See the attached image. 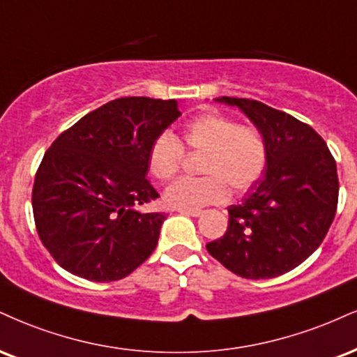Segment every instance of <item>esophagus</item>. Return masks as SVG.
Instances as JSON below:
<instances>
[{
  "mask_svg": "<svg viewBox=\"0 0 357 357\" xmlns=\"http://www.w3.org/2000/svg\"><path fill=\"white\" fill-rule=\"evenodd\" d=\"M179 213L186 214V216H192V218H197V216H201V214H203L201 209H179Z\"/></svg>",
  "mask_w": 357,
  "mask_h": 357,
  "instance_id": "1",
  "label": "esophagus"
}]
</instances>
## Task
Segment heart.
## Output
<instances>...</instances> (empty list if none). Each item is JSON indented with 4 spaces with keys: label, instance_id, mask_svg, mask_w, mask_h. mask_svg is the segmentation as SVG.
Instances as JSON below:
<instances>
[{
    "label": "heart",
    "instance_id": "1",
    "mask_svg": "<svg viewBox=\"0 0 357 357\" xmlns=\"http://www.w3.org/2000/svg\"><path fill=\"white\" fill-rule=\"evenodd\" d=\"M204 153L203 178H181L165 192L173 208L199 209L221 204L229 197V188L238 195L251 190L263 178L269 162L266 136L252 124H239L233 116L208 111L183 128L181 139L161 132L148 153V167L160 181H169L181 171L184 149Z\"/></svg>",
    "mask_w": 357,
    "mask_h": 357
}]
</instances>
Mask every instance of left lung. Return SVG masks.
<instances>
[{
	"mask_svg": "<svg viewBox=\"0 0 357 357\" xmlns=\"http://www.w3.org/2000/svg\"><path fill=\"white\" fill-rule=\"evenodd\" d=\"M220 101L239 106L266 136L264 178L227 208L225 236L206 249L231 273L269 279L289 273L319 248L337 209L336 161L326 141L306 123L248 98Z\"/></svg>",
	"mask_w": 357,
	"mask_h": 357,
	"instance_id": "1",
	"label": "left lung"
}]
</instances>
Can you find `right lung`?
<instances>
[{"label":"right lung","mask_w":357,"mask_h":357,"mask_svg":"<svg viewBox=\"0 0 357 357\" xmlns=\"http://www.w3.org/2000/svg\"><path fill=\"white\" fill-rule=\"evenodd\" d=\"M176 100L118 98L63 131L43 156L33 216L51 257L88 281L126 278L151 256L166 213H139L160 197L146 179L153 141L178 116Z\"/></svg>","instance_id":"right-lung-1"}]
</instances>
